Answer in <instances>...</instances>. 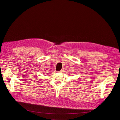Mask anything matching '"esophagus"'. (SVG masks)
<instances>
[{
	"instance_id": "34e87169",
	"label": "esophagus",
	"mask_w": 120,
	"mask_h": 120,
	"mask_svg": "<svg viewBox=\"0 0 120 120\" xmlns=\"http://www.w3.org/2000/svg\"><path fill=\"white\" fill-rule=\"evenodd\" d=\"M64 72V69H62L60 71V73H63Z\"/></svg>"
}]
</instances>
